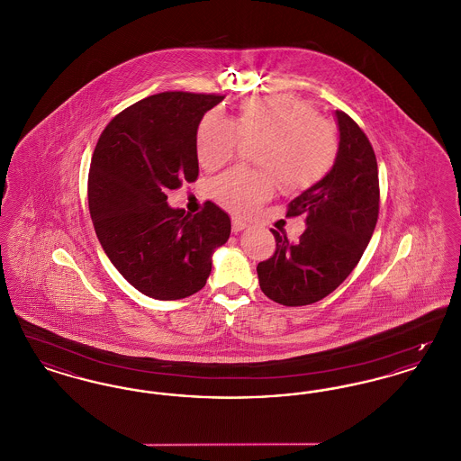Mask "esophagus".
<instances>
[{
	"instance_id": "34e87169",
	"label": "esophagus",
	"mask_w": 461,
	"mask_h": 461,
	"mask_svg": "<svg viewBox=\"0 0 461 461\" xmlns=\"http://www.w3.org/2000/svg\"><path fill=\"white\" fill-rule=\"evenodd\" d=\"M247 228V222L245 221L240 220V218H233L231 220V230H233V233H240L241 230H245Z\"/></svg>"
}]
</instances>
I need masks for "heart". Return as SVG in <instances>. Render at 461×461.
Returning <instances> with one entry per match:
<instances>
[{
	"label": "heart",
	"instance_id": "heart-1",
	"mask_svg": "<svg viewBox=\"0 0 461 461\" xmlns=\"http://www.w3.org/2000/svg\"><path fill=\"white\" fill-rule=\"evenodd\" d=\"M261 141L256 164L235 167L212 181V197L228 211L245 214L271 197L276 183L285 194H301L321 183L339 157L333 124L294 95L252 96L240 104L235 121L216 112L197 128L198 162L218 169L235 158L241 141Z\"/></svg>",
	"mask_w": 461,
	"mask_h": 461
}]
</instances>
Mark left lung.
Wrapping results in <instances>:
<instances>
[{"instance_id":"obj_1","label":"left lung","mask_w":461,"mask_h":461,"mask_svg":"<svg viewBox=\"0 0 461 461\" xmlns=\"http://www.w3.org/2000/svg\"><path fill=\"white\" fill-rule=\"evenodd\" d=\"M339 157L330 175L294 198L286 218H306L295 243L271 230L276 249L258 264L259 285L271 301L307 306L340 285L359 263L380 209L378 166L372 143L351 117L337 110Z\"/></svg>"}]
</instances>
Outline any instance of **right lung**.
Instances as JSON below:
<instances>
[{
    "label": "right lung",
    "instance_id": "1",
    "mask_svg": "<svg viewBox=\"0 0 461 461\" xmlns=\"http://www.w3.org/2000/svg\"><path fill=\"white\" fill-rule=\"evenodd\" d=\"M216 93L164 91L119 112L102 131L88 176L96 237L117 271L141 294L176 301L203 288L211 256L230 239L224 211L167 205V192L198 177L197 128Z\"/></svg>",
    "mask_w": 461,
    "mask_h": 461
}]
</instances>
